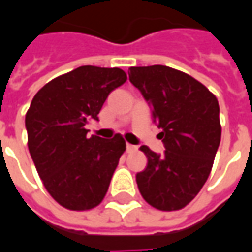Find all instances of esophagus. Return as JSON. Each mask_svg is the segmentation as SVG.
I'll return each instance as SVG.
<instances>
[{"instance_id":"esophagus-1","label":"esophagus","mask_w":252,"mask_h":252,"mask_svg":"<svg viewBox=\"0 0 252 252\" xmlns=\"http://www.w3.org/2000/svg\"><path fill=\"white\" fill-rule=\"evenodd\" d=\"M126 151H127V153H133V152L137 151V146L131 145V144H127V145H126Z\"/></svg>"}]
</instances>
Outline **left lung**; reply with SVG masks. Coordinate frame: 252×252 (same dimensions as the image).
<instances>
[{"label": "left lung", "mask_w": 252, "mask_h": 252, "mask_svg": "<svg viewBox=\"0 0 252 252\" xmlns=\"http://www.w3.org/2000/svg\"><path fill=\"white\" fill-rule=\"evenodd\" d=\"M129 78L152 106L165 148L161 155L140 148L148 164L135 175L138 190L158 210L183 209L208 180L220 145L217 97L194 77L168 66H133Z\"/></svg>", "instance_id": "obj_1"}]
</instances>
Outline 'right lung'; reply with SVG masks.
I'll return each instance as SVG.
<instances>
[{
  "label": "right lung",
  "mask_w": 252,
  "mask_h": 252,
  "mask_svg": "<svg viewBox=\"0 0 252 252\" xmlns=\"http://www.w3.org/2000/svg\"><path fill=\"white\" fill-rule=\"evenodd\" d=\"M126 80L119 67L80 66L33 96L26 114L28 149L46 190L61 206L89 210L106 197L126 142L121 134L88 138L85 125L99 119L110 92Z\"/></svg>",
  "instance_id": "1"
}]
</instances>
